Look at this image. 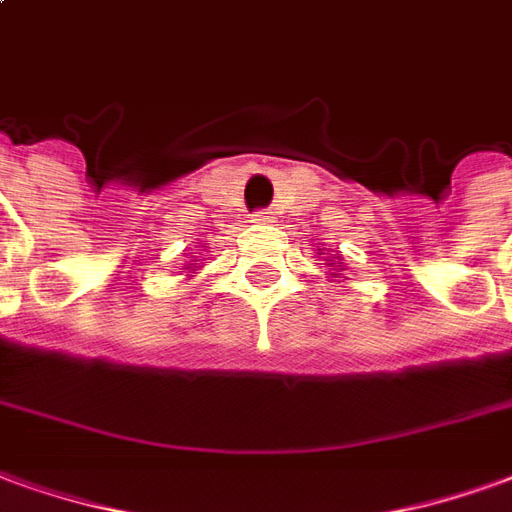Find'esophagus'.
I'll list each match as a JSON object with an SVG mask.
<instances>
[{
	"label": "esophagus",
	"instance_id": "esophagus-1",
	"mask_svg": "<svg viewBox=\"0 0 512 512\" xmlns=\"http://www.w3.org/2000/svg\"><path fill=\"white\" fill-rule=\"evenodd\" d=\"M255 221L257 224H274V221H277V213H271V210H260V213H255Z\"/></svg>",
	"mask_w": 512,
	"mask_h": 512
}]
</instances>
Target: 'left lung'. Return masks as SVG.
<instances>
[{
	"mask_svg": "<svg viewBox=\"0 0 512 512\" xmlns=\"http://www.w3.org/2000/svg\"><path fill=\"white\" fill-rule=\"evenodd\" d=\"M318 255H324V252H318ZM327 266L332 268V271H330V277H341V271H343L341 260H327Z\"/></svg>",
	"mask_w": 512,
	"mask_h": 512,
	"instance_id": "8db88e82",
	"label": "left lung"
}]
</instances>
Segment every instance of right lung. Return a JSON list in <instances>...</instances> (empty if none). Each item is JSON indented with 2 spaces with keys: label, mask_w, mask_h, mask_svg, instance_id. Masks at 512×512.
Returning <instances> with one entry per match:
<instances>
[{
  "label": "right lung",
  "mask_w": 512,
  "mask_h": 512,
  "mask_svg": "<svg viewBox=\"0 0 512 512\" xmlns=\"http://www.w3.org/2000/svg\"><path fill=\"white\" fill-rule=\"evenodd\" d=\"M199 268L202 266H196V260H188V266H185V277H194Z\"/></svg>",
  "instance_id": "add662e5"
}]
</instances>
